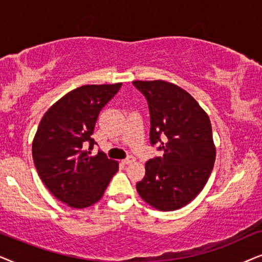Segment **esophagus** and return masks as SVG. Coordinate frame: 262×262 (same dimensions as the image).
Segmentation results:
<instances>
[{
	"mask_svg": "<svg viewBox=\"0 0 262 262\" xmlns=\"http://www.w3.org/2000/svg\"><path fill=\"white\" fill-rule=\"evenodd\" d=\"M135 157H128L127 159H124V160H122V163L124 164V165H128V164H132V163H134L135 162Z\"/></svg>",
	"mask_w": 262,
	"mask_h": 262,
	"instance_id": "esophagus-1",
	"label": "esophagus"
}]
</instances>
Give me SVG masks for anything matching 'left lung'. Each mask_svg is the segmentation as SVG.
Here are the masks:
<instances>
[{"instance_id": "1", "label": "left lung", "mask_w": 262, "mask_h": 262, "mask_svg": "<svg viewBox=\"0 0 262 262\" xmlns=\"http://www.w3.org/2000/svg\"><path fill=\"white\" fill-rule=\"evenodd\" d=\"M151 115V144H159L163 158L145 164L137 183L142 200L159 211L186 206L204 189L215 160L208 115L186 90L164 80H135Z\"/></svg>"}]
</instances>
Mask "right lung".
Segmentation results:
<instances>
[{
    "label": "right lung",
    "mask_w": 262,
    "mask_h": 262,
    "mask_svg": "<svg viewBox=\"0 0 262 262\" xmlns=\"http://www.w3.org/2000/svg\"><path fill=\"white\" fill-rule=\"evenodd\" d=\"M121 86H80L52 104L38 125L32 141L37 172L49 191L69 207L85 208L99 201L117 172L116 160L103 152L90 155L100 110Z\"/></svg>",
    "instance_id": "1"
}]
</instances>
